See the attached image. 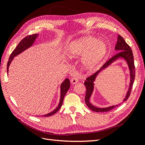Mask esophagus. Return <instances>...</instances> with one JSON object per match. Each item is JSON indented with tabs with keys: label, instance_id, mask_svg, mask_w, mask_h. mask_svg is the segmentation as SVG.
<instances>
[{
	"label": "esophagus",
	"instance_id": "1",
	"mask_svg": "<svg viewBox=\"0 0 145 145\" xmlns=\"http://www.w3.org/2000/svg\"><path fill=\"white\" fill-rule=\"evenodd\" d=\"M78 82V78L77 77H74L71 80V83L72 85H75Z\"/></svg>",
	"mask_w": 145,
	"mask_h": 145
}]
</instances>
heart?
<instances>
[{
  "instance_id": "1",
  "label": "heart",
  "mask_w": 145,
  "mask_h": 145,
  "mask_svg": "<svg viewBox=\"0 0 145 145\" xmlns=\"http://www.w3.org/2000/svg\"><path fill=\"white\" fill-rule=\"evenodd\" d=\"M108 45L106 40L93 36H85L69 43L67 49L70 57L77 58L85 55L82 63L86 71H94L106 56Z\"/></svg>"
}]
</instances>
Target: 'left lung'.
<instances>
[{
  "label": "left lung",
  "instance_id": "1",
  "mask_svg": "<svg viewBox=\"0 0 145 145\" xmlns=\"http://www.w3.org/2000/svg\"><path fill=\"white\" fill-rule=\"evenodd\" d=\"M117 42L115 46V51L117 52L115 56H114L111 59H109L108 61L105 63L97 72H96L93 75H92L89 77L87 78L86 80L85 81L84 84L86 86V92L85 95V103L91 110L97 112H107L111 110V109L116 108V106L120 105L121 103L125 102L126 100L129 97V95L131 91V89L134 83L135 79V67H134V57L132 50L131 49L129 46L127 44L125 41L124 39L120 35L117 36ZM119 59H123L127 63L129 69L130 71V83L128 91H127L124 99H123L121 103L118 104L114 105H111L107 107L100 108L95 107L90 102V99L94 90V82L97 78L98 74L103 70L106 69L109 65H111L113 63L115 62L116 61Z\"/></svg>",
  "mask_w": 145,
  "mask_h": 145
}]
</instances>
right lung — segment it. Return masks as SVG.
<instances>
[{
    "mask_svg": "<svg viewBox=\"0 0 145 145\" xmlns=\"http://www.w3.org/2000/svg\"><path fill=\"white\" fill-rule=\"evenodd\" d=\"M39 36V34H33L32 36H29L26 37L24 38L23 40H22L20 43L16 46V48L14 49V50L12 51L11 54L10 56L9 60H8V62L7 63V73H8V70H9V67L11 63L12 62V61L14 59V57L17 56L21 54L22 52H23L24 51L28 50V48L30 47H31L34 43L36 42V39L38 38ZM70 88V82L68 78H65L64 81L61 83L60 86V101H59V103L57 107L55 109H54L52 112L48 113L45 115L42 116L43 117H49L51 116H52L54 114H56L57 112L60 108H61L63 103V101L65 97V94H67L68 91L69 90Z\"/></svg>",
    "mask_w": 145,
    "mask_h": 145,
    "instance_id": "obj_1",
    "label": "right lung"
}]
</instances>
